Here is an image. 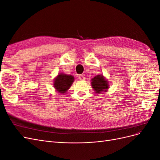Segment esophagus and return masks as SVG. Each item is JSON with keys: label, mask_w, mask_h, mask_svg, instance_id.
I'll use <instances>...</instances> for the list:
<instances>
[{"label": "esophagus", "mask_w": 160, "mask_h": 160, "mask_svg": "<svg viewBox=\"0 0 160 160\" xmlns=\"http://www.w3.org/2000/svg\"><path fill=\"white\" fill-rule=\"evenodd\" d=\"M78 78H79V80H82V81H83V80L85 79V76H84L83 75H79Z\"/></svg>", "instance_id": "34e87169"}]
</instances>
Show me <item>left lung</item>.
<instances>
[{"instance_id":"left-lung-1","label":"left lung","mask_w":160,"mask_h":160,"mask_svg":"<svg viewBox=\"0 0 160 160\" xmlns=\"http://www.w3.org/2000/svg\"><path fill=\"white\" fill-rule=\"evenodd\" d=\"M91 86L95 93L100 94L109 88V82L102 75H98L91 79Z\"/></svg>"}]
</instances>
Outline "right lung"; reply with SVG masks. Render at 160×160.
<instances>
[{
  "mask_svg": "<svg viewBox=\"0 0 160 160\" xmlns=\"http://www.w3.org/2000/svg\"><path fill=\"white\" fill-rule=\"evenodd\" d=\"M74 81V77L71 75L59 73L54 79V88L58 93H65Z\"/></svg>",
  "mask_w": 160,
  "mask_h": 160,
  "instance_id": "add662e5",
  "label": "right lung"
}]
</instances>
